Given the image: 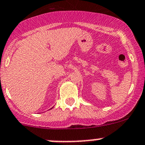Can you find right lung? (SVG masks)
<instances>
[{
    "mask_svg": "<svg viewBox=\"0 0 145 145\" xmlns=\"http://www.w3.org/2000/svg\"><path fill=\"white\" fill-rule=\"evenodd\" d=\"M52 108H53V107H52ZM52 108H50V109H52Z\"/></svg>",
    "mask_w": 145,
    "mask_h": 145,
    "instance_id": "1",
    "label": "right lung"
}]
</instances>
